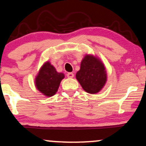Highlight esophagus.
Returning a JSON list of instances; mask_svg holds the SVG:
<instances>
[{
	"instance_id": "obj_1",
	"label": "esophagus",
	"mask_w": 146,
	"mask_h": 146,
	"mask_svg": "<svg viewBox=\"0 0 146 146\" xmlns=\"http://www.w3.org/2000/svg\"><path fill=\"white\" fill-rule=\"evenodd\" d=\"M67 76L69 77V78H73L74 77V74L73 73H68L67 74Z\"/></svg>"
}]
</instances>
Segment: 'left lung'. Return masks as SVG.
Masks as SVG:
<instances>
[{"label": "left lung", "mask_w": 146, "mask_h": 146, "mask_svg": "<svg viewBox=\"0 0 146 146\" xmlns=\"http://www.w3.org/2000/svg\"><path fill=\"white\" fill-rule=\"evenodd\" d=\"M76 79L85 91L94 94L102 90L106 84L107 75L104 64L93 55L86 54L81 62Z\"/></svg>", "instance_id": "8db88e82"}]
</instances>
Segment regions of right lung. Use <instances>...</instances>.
<instances>
[{
  "instance_id": "obj_1",
  "label": "right lung",
  "mask_w": 146,
  "mask_h": 146,
  "mask_svg": "<svg viewBox=\"0 0 146 146\" xmlns=\"http://www.w3.org/2000/svg\"><path fill=\"white\" fill-rule=\"evenodd\" d=\"M64 77L62 73H58L49 62H45L35 79L36 87L46 96H52L58 90L60 82Z\"/></svg>"
}]
</instances>
